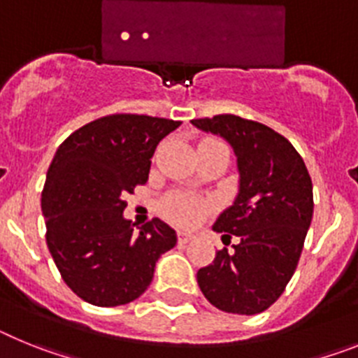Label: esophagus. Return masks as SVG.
Returning <instances> with one entry per match:
<instances>
[{
    "mask_svg": "<svg viewBox=\"0 0 358 358\" xmlns=\"http://www.w3.org/2000/svg\"><path fill=\"white\" fill-rule=\"evenodd\" d=\"M191 239H192V236L187 234V232H178V243H180V245L189 243Z\"/></svg>",
    "mask_w": 358,
    "mask_h": 358,
    "instance_id": "esophagus-1",
    "label": "esophagus"
}]
</instances>
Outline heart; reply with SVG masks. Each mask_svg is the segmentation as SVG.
<instances>
[{"mask_svg":"<svg viewBox=\"0 0 358 358\" xmlns=\"http://www.w3.org/2000/svg\"><path fill=\"white\" fill-rule=\"evenodd\" d=\"M164 213L171 222L189 227L200 220L203 214V205L191 196H176L164 207Z\"/></svg>","mask_w":358,"mask_h":358,"instance_id":"1","label":"heart"}]
</instances>
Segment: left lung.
Listing matches in <instances>:
<instances>
[{
  "label": "left lung",
  "mask_w": 358,
  "mask_h": 358,
  "mask_svg": "<svg viewBox=\"0 0 358 358\" xmlns=\"http://www.w3.org/2000/svg\"><path fill=\"white\" fill-rule=\"evenodd\" d=\"M222 136L236 155L238 194L213 225L238 236L234 250H217L198 270V287L217 310L265 312L292 279L313 216V187L301 155L268 126L236 115L191 120Z\"/></svg>",
  "instance_id": "left-lung-1"
}]
</instances>
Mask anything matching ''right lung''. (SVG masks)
<instances>
[{"mask_svg":"<svg viewBox=\"0 0 358 358\" xmlns=\"http://www.w3.org/2000/svg\"><path fill=\"white\" fill-rule=\"evenodd\" d=\"M180 124L111 115L59 145L41 194L46 245L64 282L86 303L120 306L141 297L158 257L176 245L175 229L158 217L136 232L124 217V196L148 182L158 142Z\"/></svg>","mask_w":358,"mask_h":358,"instance_id":"obj_1","label":"right lung"}]
</instances>
